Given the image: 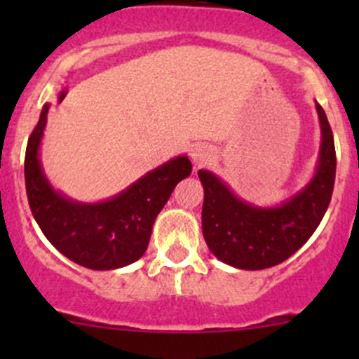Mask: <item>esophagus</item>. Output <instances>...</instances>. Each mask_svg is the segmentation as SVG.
Segmentation results:
<instances>
[{
	"instance_id": "1",
	"label": "esophagus",
	"mask_w": 359,
	"mask_h": 359,
	"mask_svg": "<svg viewBox=\"0 0 359 359\" xmlns=\"http://www.w3.org/2000/svg\"><path fill=\"white\" fill-rule=\"evenodd\" d=\"M191 156H193V161H194V165L196 166H203V165H208L210 161H213V153L212 151L208 149V147H205V146H196L193 149V154H191Z\"/></svg>"
}]
</instances>
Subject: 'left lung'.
Listing matches in <instances>:
<instances>
[{"label":"left lung","mask_w":359,"mask_h":359,"mask_svg":"<svg viewBox=\"0 0 359 359\" xmlns=\"http://www.w3.org/2000/svg\"><path fill=\"white\" fill-rule=\"evenodd\" d=\"M321 128L316 172L306 187L278 206H257L238 198L226 182L200 170L205 200L201 224L210 252L238 269L259 271L293 255L316 231L330 205L335 182V146L323 107L316 102Z\"/></svg>","instance_id":"1"}]
</instances>
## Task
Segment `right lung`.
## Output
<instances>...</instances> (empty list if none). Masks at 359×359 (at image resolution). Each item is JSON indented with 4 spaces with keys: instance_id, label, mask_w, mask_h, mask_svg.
<instances>
[{
    "instance_id": "obj_1",
    "label": "right lung",
    "mask_w": 359,
    "mask_h": 359,
    "mask_svg": "<svg viewBox=\"0 0 359 359\" xmlns=\"http://www.w3.org/2000/svg\"><path fill=\"white\" fill-rule=\"evenodd\" d=\"M48 109L45 104L25 149V191L36 222L46 240L79 266L109 271L135 262L147 250L154 220L170 194L189 177V158H172L106 201H74L53 189L43 172L39 146Z\"/></svg>"
}]
</instances>
